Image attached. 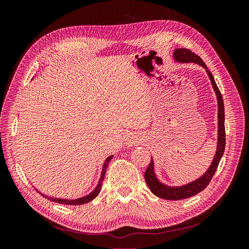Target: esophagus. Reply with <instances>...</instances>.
<instances>
[{"instance_id": "34e87169", "label": "esophagus", "mask_w": 249, "mask_h": 249, "mask_svg": "<svg viewBox=\"0 0 249 249\" xmlns=\"http://www.w3.org/2000/svg\"><path fill=\"white\" fill-rule=\"evenodd\" d=\"M129 143H130V144H133V143H135V140H130Z\"/></svg>"}]
</instances>
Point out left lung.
Listing matches in <instances>:
<instances>
[{"instance_id":"1","label":"left lung","mask_w":249,"mask_h":249,"mask_svg":"<svg viewBox=\"0 0 249 249\" xmlns=\"http://www.w3.org/2000/svg\"><path fill=\"white\" fill-rule=\"evenodd\" d=\"M173 57L175 60L180 63H196L201 65L203 69H206L208 76L212 83V86L215 90V93L217 95L218 101V141H217V150L214 159L211 163L209 169L206 171L203 176H201L196 180H193L192 183H189L180 187H170L162 184L158 180L155 171H154V161L153 159L150 160V163L148 167L145 170L144 178L145 182L149 188V190L152 191L158 197H161L164 199L168 200H179L191 197L193 195L201 192L203 189H206V187L209 185V183L212 179L213 176L217 170L218 164H219L221 157L224 153L225 147V127H224V105L222 95L219 88L216 85V82L214 80V77L212 73L208 70L207 65L202 61L201 58L197 55H195L190 50L187 49H176L173 52Z\"/></svg>"}]
</instances>
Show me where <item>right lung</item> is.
Returning a JSON list of instances; mask_svg holds the SVG:
<instances>
[{
    "label": "right lung",
    "instance_id": "1",
    "mask_svg": "<svg viewBox=\"0 0 249 249\" xmlns=\"http://www.w3.org/2000/svg\"><path fill=\"white\" fill-rule=\"evenodd\" d=\"M113 158V156L111 157H108L106 160H105V163L103 165V170H102V175H101V178L99 180V183H97V186L95 187V189L90 193L88 195H86V196L84 197H81V198H78V199H62V198H54V197H50V196H47L46 194H42L41 192H39L42 196H44L46 198L50 199L51 201H55V202H58V203H62V205H67V206H79V205H84V203H87L89 201H91L92 199H94L97 195H99L100 191H101V187H102V184H103V180H104V178H105V173H106L107 171V167L109 165V162L111 161V159Z\"/></svg>",
    "mask_w": 249,
    "mask_h": 249
}]
</instances>
